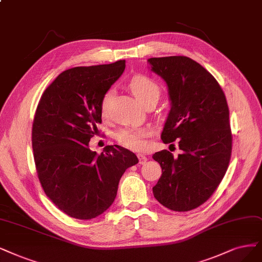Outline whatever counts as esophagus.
Masks as SVG:
<instances>
[{
	"mask_svg": "<svg viewBox=\"0 0 262 262\" xmlns=\"http://www.w3.org/2000/svg\"><path fill=\"white\" fill-rule=\"evenodd\" d=\"M138 161H139V164H144L147 161H148V158L144 156V154H138Z\"/></svg>",
	"mask_w": 262,
	"mask_h": 262,
	"instance_id": "1",
	"label": "esophagus"
}]
</instances>
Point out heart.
I'll return each mask as SVG.
<instances>
[{
    "mask_svg": "<svg viewBox=\"0 0 262 262\" xmlns=\"http://www.w3.org/2000/svg\"><path fill=\"white\" fill-rule=\"evenodd\" d=\"M128 86L142 104L150 100H158L161 94L159 84L151 79L150 76L144 74H137L133 76L128 83ZM112 94V90H108L103 93L101 97L99 109L102 115H105L109 111ZM149 135L150 132L147 128L124 127L114 134V138L121 146L125 148L134 151H141L147 146V138Z\"/></svg>",
    "mask_w": 262,
    "mask_h": 262,
    "instance_id": "b5f03b06",
    "label": "heart"
}]
</instances>
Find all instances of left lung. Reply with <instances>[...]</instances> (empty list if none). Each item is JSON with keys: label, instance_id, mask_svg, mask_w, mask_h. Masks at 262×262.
Segmentation results:
<instances>
[{"label": "left lung", "instance_id": "1", "mask_svg": "<svg viewBox=\"0 0 262 262\" xmlns=\"http://www.w3.org/2000/svg\"><path fill=\"white\" fill-rule=\"evenodd\" d=\"M166 82L171 108L161 138L178 142V158L162 150L153 154L162 176L152 188L163 206L188 211L214 194L228 169L232 152L229 106L224 91L204 67L186 56L148 59Z\"/></svg>", "mask_w": 262, "mask_h": 262}]
</instances>
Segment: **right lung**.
I'll return each instance as SVG.
<instances>
[{
  "instance_id": "1",
  "label": "right lung",
  "mask_w": 262,
  "mask_h": 262,
  "mask_svg": "<svg viewBox=\"0 0 262 262\" xmlns=\"http://www.w3.org/2000/svg\"><path fill=\"white\" fill-rule=\"evenodd\" d=\"M125 60L75 67L58 75L41 96L32 124L37 178L45 194L64 214L89 220L108 209L125 170L138 163L120 146L91 151L98 133L104 92L119 79Z\"/></svg>"
}]
</instances>
